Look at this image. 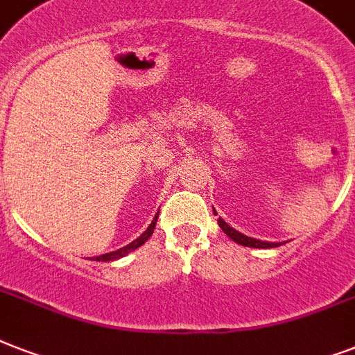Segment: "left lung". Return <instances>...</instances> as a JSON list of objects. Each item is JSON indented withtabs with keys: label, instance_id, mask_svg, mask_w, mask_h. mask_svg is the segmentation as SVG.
<instances>
[{
	"label": "left lung",
	"instance_id": "left-lung-1",
	"mask_svg": "<svg viewBox=\"0 0 355 355\" xmlns=\"http://www.w3.org/2000/svg\"><path fill=\"white\" fill-rule=\"evenodd\" d=\"M216 211V210H214ZM217 223H219V227H221V230L225 234H227L230 239H234L236 243H239V245H243V247H254V248H272V247H280L282 243H267V241H259V239H254V237H248V236H243L241 232H237V230H234L230 225H228L223 217H219L217 219Z\"/></svg>",
	"mask_w": 355,
	"mask_h": 355
}]
</instances>
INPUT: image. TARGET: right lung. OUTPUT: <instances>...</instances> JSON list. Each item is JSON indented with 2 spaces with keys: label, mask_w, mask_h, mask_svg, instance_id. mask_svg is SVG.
Listing matches in <instances>:
<instances>
[{
  "label": "right lung",
  "mask_w": 355,
  "mask_h": 355,
  "mask_svg": "<svg viewBox=\"0 0 355 355\" xmlns=\"http://www.w3.org/2000/svg\"><path fill=\"white\" fill-rule=\"evenodd\" d=\"M156 221H158V216L155 217V221L150 223L149 228H147V230H145V232L141 234V236H139L138 239H134L132 243H128L127 247L119 248V250H116V252L103 254V256H97V258H94V259H96V261H112V259H118V258H121V256H125V254L132 252L134 248L141 247V245H144V243L147 241V239H149L150 236H153V232H155V227H156Z\"/></svg>",
  "instance_id": "add662e5"
}]
</instances>
